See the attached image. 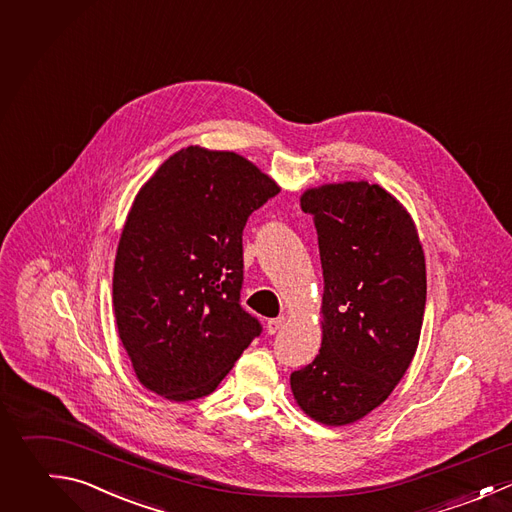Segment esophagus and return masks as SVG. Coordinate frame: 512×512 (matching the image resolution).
<instances>
[{"instance_id": "1", "label": "esophagus", "mask_w": 512, "mask_h": 512, "mask_svg": "<svg viewBox=\"0 0 512 512\" xmlns=\"http://www.w3.org/2000/svg\"><path fill=\"white\" fill-rule=\"evenodd\" d=\"M284 324H286V318H272L266 324V332L268 334H276V332H280L284 328Z\"/></svg>"}]
</instances>
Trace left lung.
Masks as SVG:
<instances>
[{
	"mask_svg": "<svg viewBox=\"0 0 512 512\" xmlns=\"http://www.w3.org/2000/svg\"><path fill=\"white\" fill-rule=\"evenodd\" d=\"M324 292L322 346L290 374L296 404L326 426L352 424L380 406L408 370L426 304V262L408 210L382 186L308 188Z\"/></svg>",
	"mask_w": 512,
	"mask_h": 512,
	"instance_id": "8db88e82",
	"label": "left lung"
}]
</instances>
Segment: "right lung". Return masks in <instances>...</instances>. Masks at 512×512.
I'll return each mask as SVG.
<instances>
[{
    "label": "right lung",
    "mask_w": 512,
    "mask_h": 512,
    "mask_svg": "<svg viewBox=\"0 0 512 512\" xmlns=\"http://www.w3.org/2000/svg\"><path fill=\"white\" fill-rule=\"evenodd\" d=\"M278 192L244 156L188 146L136 194L112 302L118 336L148 390L174 402L202 398L260 334L240 306L242 230Z\"/></svg>",
    "instance_id": "add662e5"
}]
</instances>
